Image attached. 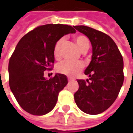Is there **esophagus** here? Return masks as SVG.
<instances>
[{
    "instance_id": "1",
    "label": "esophagus",
    "mask_w": 133,
    "mask_h": 133,
    "mask_svg": "<svg viewBox=\"0 0 133 133\" xmlns=\"http://www.w3.org/2000/svg\"><path fill=\"white\" fill-rule=\"evenodd\" d=\"M68 81H72V78H68Z\"/></svg>"
}]
</instances>
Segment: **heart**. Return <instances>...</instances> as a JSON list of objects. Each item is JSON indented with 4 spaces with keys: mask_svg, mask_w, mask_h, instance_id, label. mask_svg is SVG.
Here are the masks:
<instances>
[{
    "mask_svg": "<svg viewBox=\"0 0 133 133\" xmlns=\"http://www.w3.org/2000/svg\"><path fill=\"white\" fill-rule=\"evenodd\" d=\"M74 40L78 48L81 52H87L88 50L89 47V39L85 35H77ZM64 42V39L61 38L55 45L53 54L54 57L56 59H58L60 58L61 49ZM83 68H84V65L80 62L72 63L69 61H63V62L59 63L56 66V71L60 74H63L68 77H74L75 75L78 74L83 69Z\"/></svg>",
    "mask_w": 133,
    "mask_h": 133,
    "instance_id": "1",
    "label": "heart"
}]
</instances>
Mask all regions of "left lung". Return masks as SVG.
I'll return each instance as SVG.
<instances>
[{
  "label": "left lung",
  "mask_w": 133,
  "mask_h": 133,
  "mask_svg": "<svg viewBox=\"0 0 133 133\" xmlns=\"http://www.w3.org/2000/svg\"><path fill=\"white\" fill-rule=\"evenodd\" d=\"M89 39L92 55L84 74L89 79L77 80L79 88L75 101L89 115L107 110L117 98L124 82V61L117 45L109 35L86 26H74Z\"/></svg>",
  "instance_id": "1"
}]
</instances>
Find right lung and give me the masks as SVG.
<instances>
[{
  "mask_svg": "<svg viewBox=\"0 0 133 133\" xmlns=\"http://www.w3.org/2000/svg\"><path fill=\"white\" fill-rule=\"evenodd\" d=\"M64 24H46L25 35L9 62V82L19 105L29 113L43 115L52 110L58 93L67 84L66 75L56 73L46 79L44 71L55 62V45L65 35L75 33Z\"/></svg>",
  "mask_w": 133,
  "mask_h": 133,
  "instance_id": "add662e5",
  "label": "right lung"
}]
</instances>
